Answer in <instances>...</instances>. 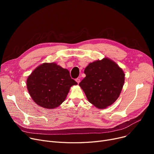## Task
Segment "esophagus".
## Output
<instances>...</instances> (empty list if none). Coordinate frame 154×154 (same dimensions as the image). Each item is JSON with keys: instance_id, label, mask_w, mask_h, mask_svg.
<instances>
[{"instance_id": "1", "label": "esophagus", "mask_w": 154, "mask_h": 154, "mask_svg": "<svg viewBox=\"0 0 154 154\" xmlns=\"http://www.w3.org/2000/svg\"><path fill=\"white\" fill-rule=\"evenodd\" d=\"M75 81L77 82V84H79V83H80V80L79 79V78H77V79H75Z\"/></svg>"}]
</instances>
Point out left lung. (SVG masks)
I'll return each mask as SVG.
<instances>
[{
  "mask_svg": "<svg viewBox=\"0 0 154 154\" xmlns=\"http://www.w3.org/2000/svg\"><path fill=\"white\" fill-rule=\"evenodd\" d=\"M84 74L79 85L90 103L104 109L116 102L125 80L124 71L116 62L109 58L96 60L88 65Z\"/></svg>",
  "mask_w": 154,
  "mask_h": 154,
  "instance_id": "left-lung-1",
  "label": "left lung"
}]
</instances>
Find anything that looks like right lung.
Listing matches in <instances>:
<instances>
[{"instance_id": "obj_1", "label": "right lung", "mask_w": 154, "mask_h": 154, "mask_svg": "<svg viewBox=\"0 0 154 154\" xmlns=\"http://www.w3.org/2000/svg\"><path fill=\"white\" fill-rule=\"evenodd\" d=\"M77 83L66 69L55 63L38 66L27 80V87L33 100L45 109L57 107L66 99L70 88Z\"/></svg>"}]
</instances>
